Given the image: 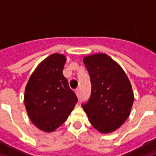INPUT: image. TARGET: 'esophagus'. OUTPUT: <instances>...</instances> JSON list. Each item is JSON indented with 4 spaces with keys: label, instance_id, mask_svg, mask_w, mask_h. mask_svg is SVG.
<instances>
[{
    "label": "esophagus",
    "instance_id": "esophagus-1",
    "mask_svg": "<svg viewBox=\"0 0 156 156\" xmlns=\"http://www.w3.org/2000/svg\"><path fill=\"white\" fill-rule=\"evenodd\" d=\"M75 92H76V96L79 97V95H80V91H79V89H78V88L76 89V90H75Z\"/></svg>",
    "mask_w": 156,
    "mask_h": 156
}]
</instances>
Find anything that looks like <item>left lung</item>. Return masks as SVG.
Wrapping results in <instances>:
<instances>
[{
    "label": "left lung",
    "instance_id": "left-lung-1",
    "mask_svg": "<svg viewBox=\"0 0 156 156\" xmlns=\"http://www.w3.org/2000/svg\"><path fill=\"white\" fill-rule=\"evenodd\" d=\"M83 62L91 77L92 93L82 107L99 133L115 132L129 116L133 105L131 82L122 68L105 53L86 56Z\"/></svg>",
    "mask_w": 156,
    "mask_h": 156
}]
</instances>
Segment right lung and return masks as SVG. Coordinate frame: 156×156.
I'll return each instance as SVG.
<instances>
[{
	"instance_id": "1",
	"label": "right lung",
	"mask_w": 156,
	"mask_h": 156,
	"mask_svg": "<svg viewBox=\"0 0 156 156\" xmlns=\"http://www.w3.org/2000/svg\"><path fill=\"white\" fill-rule=\"evenodd\" d=\"M64 54L53 53L41 62L30 77L24 92V105L32 123L51 133L67 120L77 98L69 88L63 69Z\"/></svg>"
}]
</instances>
